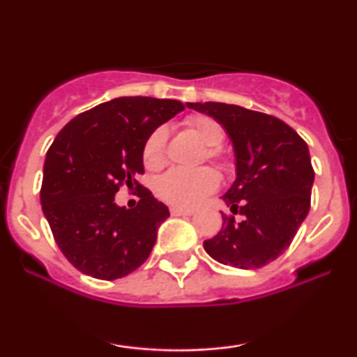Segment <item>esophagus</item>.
<instances>
[{"instance_id":"1","label":"esophagus","mask_w":357,"mask_h":357,"mask_svg":"<svg viewBox=\"0 0 357 357\" xmlns=\"http://www.w3.org/2000/svg\"><path fill=\"white\" fill-rule=\"evenodd\" d=\"M171 215L173 216H190V215H192V210H184V208L173 206L171 208Z\"/></svg>"}]
</instances>
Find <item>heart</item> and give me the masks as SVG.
Wrapping results in <instances>:
<instances>
[{"mask_svg":"<svg viewBox=\"0 0 357 357\" xmlns=\"http://www.w3.org/2000/svg\"><path fill=\"white\" fill-rule=\"evenodd\" d=\"M186 129L198 139L206 149L210 159L218 155V147L225 141V130L215 119L206 116H192L188 119ZM166 127H158L149 134L142 147V161L147 169H158L166 161ZM220 178L210 167L196 171L171 169L155 183L159 198L178 208H195L218 188Z\"/></svg>","mask_w":357,"mask_h":357,"instance_id":"b5f03b06","label":"heart"}]
</instances>
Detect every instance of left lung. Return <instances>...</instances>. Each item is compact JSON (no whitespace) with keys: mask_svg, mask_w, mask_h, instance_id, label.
I'll return each instance as SVG.
<instances>
[{"mask_svg":"<svg viewBox=\"0 0 357 357\" xmlns=\"http://www.w3.org/2000/svg\"><path fill=\"white\" fill-rule=\"evenodd\" d=\"M215 119L235 151L236 178L221 198L241 221L221 215L223 227L203 243L211 258L236 268H260L280 257L310 208L314 169L309 147L280 119L221 102H186Z\"/></svg>","mask_w":357,"mask_h":357,"instance_id":"8db88e82","label":"left lung"}]
</instances>
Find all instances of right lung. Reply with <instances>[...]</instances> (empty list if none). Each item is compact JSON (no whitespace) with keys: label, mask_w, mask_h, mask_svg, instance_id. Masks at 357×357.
Instances as JSON below:
<instances>
[{"label":"right lung","mask_w":357,"mask_h":357,"mask_svg":"<svg viewBox=\"0 0 357 357\" xmlns=\"http://www.w3.org/2000/svg\"><path fill=\"white\" fill-rule=\"evenodd\" d=\"M183 109L178 100L117 97L79 114L56 134L45 158L40 199L56 245L82 273L116 280L147 260L169 210L146 188L130 210L114 196L122 184H137L147 136Z\"/></svg>","instance_id":"obj_1"}]
</instances>
